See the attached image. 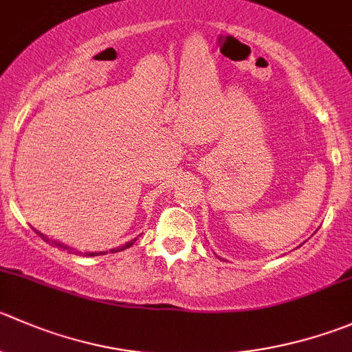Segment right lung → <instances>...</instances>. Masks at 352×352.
I'll return each mask as SVG.
<instances>
[{
	"label": "right lung",
	"instance_id": "add662e5",
	"mask_svg": "<svg viewBox=\"0 0 352 352\" xmlns=\"http://www.w3.org/2000/svg\"><path fill=\"white\" fill-rule=\"evenodd\" d=\"M36 234L39 235L41 239H43L44 242H47V244H51V245H56V248H60V249H65V251H74V249L72 248H68L67 244H63V242H60V241H54V239H50L47 237V235H44V234H41L39 230H36ZM138 241V239H132V241H129V242H125L124 245H118V248H115V249H110L111 252H118V251H124V249H127V248H131L132 244H134V242ZM75 252H78V251H75ZM82 254V252H80ZM100 254H107V252H84V256H100Z\"/></svg>",
	"mask_w": 352,
	"mask_h": 352
}]
</instances>
